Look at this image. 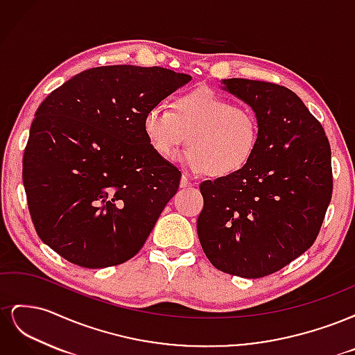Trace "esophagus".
<instances>
[{
  "mask_svg": "<svg viewBox=\"0 0 355 355\" xmlns=\"http://www.w3.org/2000/svg\"><path fill=\"white\" fill-rule=\"evenodd\" d=\"M192 185H194V184H192V182L187 176H182L180 178V188H189Z\"/></svg>",
  "mask_w": 355,
  "mask_h": 355,
  "instance_id": "34e87169",
  "label": "esophagus"
}]
</instances>
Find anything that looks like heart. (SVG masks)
Masks as SVG:
<instances>
[{
  "label": "heart",
  "instance_id": "heart-1",
  "mask_svg": "<svg viewBox=\"0 0 355 355\" xmlns=\"http://www.w3.org/2000/svg\"><path fill=\"white\" fill-rule=\"evenodd\" d=\"M144 133L154 153L171 159L188 142L185 164L196 173L228 178L253 158L259 142V121L247 106L198 89L179 96L171 111L155 105L144 115Z\"/></svg>",
  "mask_w": 355,
  "mask_h": 355
}]
</instances>
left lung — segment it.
<instances>
[{
  "instance_id": "left-lung-1",
  "label": "left lung",
  "mask_w": 355,
  "mask_h": 355,
  "mask_svg": "<svg viewBox=\"0 0 355 355\" xmlns=\"http://www.w3.org/2000/svg\"><path fill=\"white\" fill-rule=\"evenodd\" d=\"M259 121V142L239 173L200 185L197 232L213 266L261 278L305 253L331 198V153L324 128L283 85L222 80Z\"/></svg>"
}]
</instances>
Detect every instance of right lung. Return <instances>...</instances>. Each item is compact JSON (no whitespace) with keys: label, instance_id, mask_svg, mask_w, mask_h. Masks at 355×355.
<instances>
[{"label":"right lung","instance_id":"1","mask_svg":"<svg viewBox=\"0 0 355 355\" xmlns=\"http://www.w3.org/2000/svg\"><path fill=\"white\" fill-rule=\"evenodd\" d=\"M191 80L159 67H99L38 106L24 187L40 239L67 261L94 270L142 249L180 182L149 146L144 115Z\"/></svg>","mask_w":355,"mask_h":355}]
</instances>
